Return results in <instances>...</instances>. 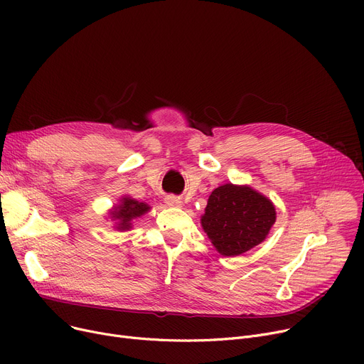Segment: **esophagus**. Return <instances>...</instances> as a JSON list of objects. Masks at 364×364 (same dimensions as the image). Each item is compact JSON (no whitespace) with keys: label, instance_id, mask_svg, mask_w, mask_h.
I'll list each match as a JSON object with an SVG mask.
<instances>
[{"label":"esophagus","instance_id":"1","mask_svg":"<svg viewBox=\"0 0 364 364\" xmlns=\"http://www.w3.org/2000/svg\"><path fill=\"white\" fill-rule=\"evenodd\" d=\"M165 205L169 206V208H180L183 203H181V200H180L178 198H176V196H166V198H165Z\"/></svg>","mask_w":364,"mask_h":364}]
</instances>
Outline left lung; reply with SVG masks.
I'll list each match as a JSON object with an SVG mask.
<instances>
[{
	"instance_id": "1",
	"label": "left lung",
	"mask_w": 364,
	"mask_h": 364,
	"mask_svg": "<svg viewBox=\"0 0 364 364\" xmlns=\"http://www.w3.org/2000/svg\"><path fill=\"white\" fill-rule=\"evenodd\" d=\"M276 223L274 203L254 187L227 183L208 198L200 225L215 251L237 257L259 245Z\"/></svg>"
}]
</instances>
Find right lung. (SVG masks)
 Segmentation results:
<instances>
[{"instance_id": "add662e5", "label": "right lung", "mask_w": 364, "mask_h": 364, "mask_svg": "<svg viewBox=\"0 0 364 364\" xmlns=\"http://www.w3.org/2000/svg\"><path fill=\"white\" fill-rule=\"evenodd\" d=\"M150 208L151 206L147 205L146 202H139L129 195H124L119 198L118 203H114L112 209H109L107 218L113 221L114 230L128 232L132 228L134 220L141 218L144 214L150 211Z\"/></svg>"}]
</instances>
